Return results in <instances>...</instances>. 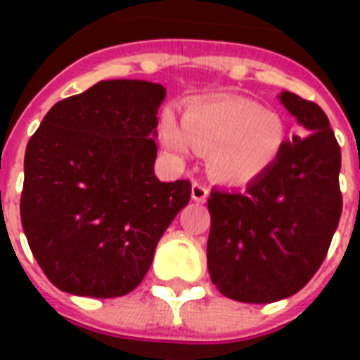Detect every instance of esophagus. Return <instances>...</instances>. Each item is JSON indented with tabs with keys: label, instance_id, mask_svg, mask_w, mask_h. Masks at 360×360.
I'll use <instances>...</instances> for the list:
<instances>
[{
	"label": "esophagus",
	"instance_id": "obj_1",
	"mask_svg": "<svg viewBox=\"0 0 360 360\" xmlns=\"http://www.w3.org/2000/svg\"><path fill=\"white\" fill-rule=\"evenodd\" d=\"M209 196V186L202 181H192V198L196 200V202H205Z\"/></svg>",
	"mask_w": 360,
	"mask_h": 360
}]
</instances>
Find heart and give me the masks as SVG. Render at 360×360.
I'll list each match as a JSON object with an SVG mask.
<instances>
[{
    "instance_id": "heart-1",
    "label": "heart",
    "mask_w": 360,
    "mask_h": 360,
    "mask_svg": "<svg viewBox=\"0 0 360 360\" xmlns=\"http://www.w3.org/2000/svg\"><path fill=\"white\" fill-rule=\"evenodd\" d=\"M160 132L166 147L177 155H186L194 146L198 151H211L209 172L228 185L257 177L284 140L282 121L243 98L194 104L186 112V124L166 112Z\"/></svg>"
}]
</instances>
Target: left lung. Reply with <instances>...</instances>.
<instances>
[{
  "label": "left lung",
  "mask_w": 360,
  "mask_h": 360,
  "mask_svg": "<svg viewBox=\"0 0 360 360\" xmlns=\"http://www.w3.org/2000/svg\"><path fill=\"white\" fill-rule=\"evenodd\" d=\"M280 101L302 136L284 141L245 191L213 188L207 200L209 274L233 301L262 304L302 290L321 267L342 214L340 146L327 115L291 91Z\"/></svg>",
  "instance_id": "obj_1"
}]
</instances>
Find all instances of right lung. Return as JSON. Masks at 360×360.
Wrapping results in <instances>:
<instances>
[{"label":"right lung","instance_id":"right-lung-1","mask_svg":"<svg viewBox=\"0 0 360 360\" xmlns=\"http://www.w3.org/2000/svg\"><path fill=\"white\" fill-rule=\"evenodd\" d=\"M166 89L104 80L53 104L25 147L20 219L61 291L112 299L138 288L155 248L191 200V181L153 172Z\"/></svg>","mask_w":360,"mask_h":360}]
</instances>
